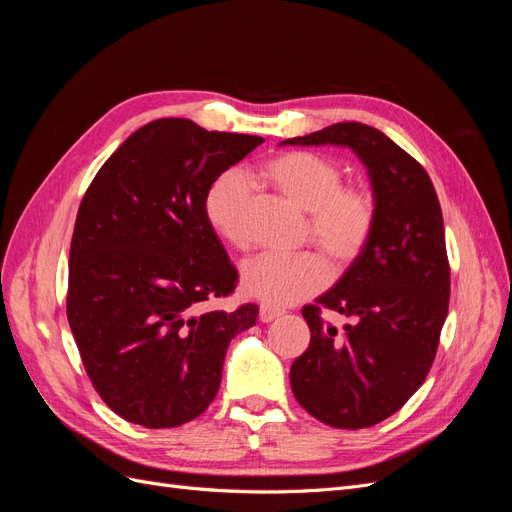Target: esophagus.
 I'll return each mask as SVG.
<instances>
[{
    "label": "esophagus",
    "instance_id": "esophagus-1",
    "mask_svg": "<svg viewBox=\"0 0 512 512\" xmlns=\"http://www.w3.org/2000/svg\"><path fill=\"white\" fill-rule=\"evenodd\" d=\"M284 314V309L273 307V305H260V322H273L275 318H280Z\"/></svg>",
    "mask_w": 512,
    "mask_h": 512
}]
</instances>
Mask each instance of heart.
Instances as JSON below:
<instances>
[{"instance_id":"obj_1","label":"heart","mask_w":512,"mask_h":512,"mask_svg":"<svg viewBox=\"0 0 512 512\" xmlns=\"http://www.w3.org/2000/svg\"><path fill=\"white\" fill-rule=\"evenodd\" d=\"M265 177L290 203L307 211V237L337 267L361 256L376 224V200L359 185H342L344 173L337 162L309 151H290L265 166ZM250 185L228 170L215 179L205 194L209 226L232 247L250 243L247 228ZM329 280L327 262L318 252L260 254L241 269V286L250 297L269 305H290L324 288Z\"/></svg>"}]
</instances>
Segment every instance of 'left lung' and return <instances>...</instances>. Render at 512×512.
Segmentation results:
<instances>
[{
	"label": "left lung",
	"mask_w": 512,
	"mask_h": 512,
	"mask_svg": "<svg viewBox=\"0 0 512 512\" xmlns=\"http://www.w3.org/2000/svg\"><path fill=\"white\" fill-rule=\"evenodd\" d=\"M280 145L348 147L367 168L374 232L339 282L303 307L312 339L290 367V386L324 425L371 427L406 404L436 359L451 297L438 196L410 153L359 121ZM322 306L349 318L344 330L319 318Z\"/></svg>",
	"instance_id": "1"
}]
</instances>
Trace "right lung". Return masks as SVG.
<instances>
[{
	"label": "right lung",
	"instance_id": "1",
	"mask_svg": "<svg viewBox=\"0 0 512 512\" xmlns=\"http://www.w3.org/2000/svg\"><path fill=\"white\" fill-rule=\"evenodd\" d=\"M265 138L166 117L126 138L87 188L70 245L68 322L104 404L179 427L218 395L230 339L258 307L211 309L237 286L205 218L209 185Z\"/></svg>",
	"mask_w": 512,
	"mask_h": 512
}]
</instances>
